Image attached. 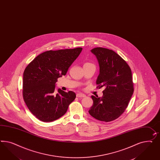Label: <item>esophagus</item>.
Masks as SVG:
<instances>
[{"label":"esophagus","instance_id":"esophagus-1","mask_svg":"<svg viewBox=\"0 0 160 160\" xmlns=\"http://www.w3.org/2000/svg\"><path fill=\"white\" fill-rule=\"evenodd\" d=\"M85 96H86V95L85 94H83L81 93H79L77 94V97H78V98H85Z\"/></svg>","mask_w":160,"mask_h":160}]
</instances>
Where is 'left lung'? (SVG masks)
Listing matches in <instances>:
<instances>
[{
  "mask_svg": "<svg viewBox=\"0 0 160 160\" xmlns=\"http://www.w3.org/2000/svg\"><path fill=\"white\" fill-rule=\"evenodd\" d=\"M98 60L100 71L97 88L105 87L103 96H91L93 104L89 110L95 119L109 122L118 119L128 107L134 92L132 71L114 51L102 47L91 50Z\"/></svg>",
  "mask_w": 160,
  "mask_h": 160,
  "instance_id": "8db88e82",
  "label": "left lung"
}]
</instances>
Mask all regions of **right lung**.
Instances as JSON below:
<instances>
[{"label":"right lung","mask_w":160,"mask_h":160,"mask_svg":"<svg viewBox=\"0 0 160 160\" xmlns=\"http://www.w3.org/2000/svg\"><path fill=\"white\" fill-rule=\"evenodd\" d=\"M82 48L49 50L38 55L23 73V96L29 110L42 122H50L62 116L76 95L60 89L55 92L58 78L65 75Z\"/></svg>","instance_id":"right-lung-1"}]
</instances>
